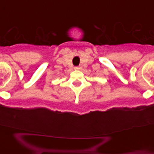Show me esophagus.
Wrapping results in <instances>:
<instances>
[{
  "instance_id": "34e87169",
  "label": "esophagus",
  "mask_w": 154,
  "mask_h": 154,
  "mask_svg": "<svg viewBox=\"0 0 154 154\" xmlns=\"http://www.w3.org/2000/svg\"><path fill=\"white\" fill-rule=\"evenodd\" d=\"M81 66H75L74 67V69H76V70H79V69H81Z\"/></svg>"
}]
</instances>
